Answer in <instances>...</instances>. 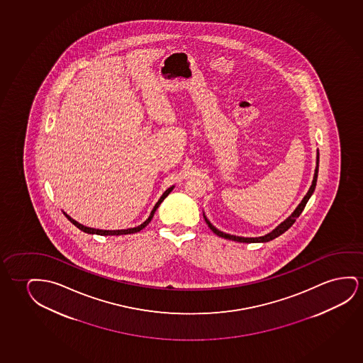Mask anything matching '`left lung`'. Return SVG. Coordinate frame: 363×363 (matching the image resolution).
Returning a JSON list of instances; mask_svg holds the SVG:
<instances>
[{
  "instance_id": "1",
  "label": "left lung",
  "mask_w": 363,
  "mask_h": 363,
  "mask_svg": "<svg viewBox=\"0 0 363 363\" xmlns=\"http://www.w3.org/2000/svg\"><path fill=\"white\" fill-rule=\"evenodd\" d=\"M318 162H320V153L317 152V162H316V169H315V175H313V180H312L311 186H310V189L307 191V194L303 196V199H302L301 203L298 204L295 211L292 213L289 218H287L285 221H282L276 229L272 230L271 233L269 234H266L264 236H259V238H242V236H235V235H230V234H225L223 231H220V230L216 229L214 225L210 223L208 218L204 215L205 221H206V224L209 226L211 231L216 234V235L220 236V238H224V239H228V240L238 241V242H267V241L272 240V239H275L277 236H280L281 234H284L286 230L290 229L294 223L296 221L297 218L300 216V214L302 213V210L305 209V206H306L307 201L308 199L311 198V195L313 194V191H315V188H316V182H317V174H318Z\"/></svg>"
}]
</instances>
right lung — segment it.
<instances>
[{"label":"right lung","instance_id":"1","mask_svg":"<svg viewBox=\"0 0 363 363\" xmlns=\"http://www.w3.org/2000/svg\"><path fill=\"white\" fill-rule=\"evenodd\" d=\"M174 189L173 186H170L168 189L164 191V194L160 196V199L158 200V203L154 205L153 210H152V213L149 215L148 219L144 221L143 224L139 225V226H135V228H130V229H124V230H99V229H93V228H88V226H84V225L79 224L78 221H76L74 219H72L69 215H67L66 213H63V214L66 215L67 219L71 221L72 224L77 226L78 229L82 230L84 233H87V234H97V235H127V234H134V233H138L140 230H143L147 225L152 221L153 219L154 213H155V210L158 209L159 205L162 204V201H163L169 194H170V191Z\"/></svg>","mask_w":363,"mask_h":363}]
</instances>
